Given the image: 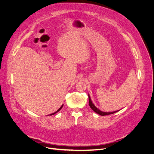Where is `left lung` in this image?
I'll list each match as a JSON object with an SVG mask.
<instances>
[{
	"mask_svg": "<svg viewBox=\"0 0 154 154\" xmlns=\"http://www.w3.org/2000/svg\"><path fill=\"white\" fill-rule=\"evenodd\" d=\"M88 98H89V105H90V107H91V109L94 111L96 113L102 116H107V115H110V114H114L116 112H118L119 110H117V111H114V112H102L100 110H99L98 109H97L92 103L91 100V98H90V95L88 94Z\"/></svg>",
	"mask_w": 154,
	"mask_h": 154,
	"instance_id": "8db88e82",
	"label": "left lung"
}]
</instances>
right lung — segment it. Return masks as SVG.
<instances>
[{"instance_id":"1","label":"right lung","mask_w":154,"mask_h":154,"mask_svg":"<svg viewBox=\"0 0 154 154\" xmlns=\"http://www.w3.org/2000/svg\"><path fill=\"white\" fill-rule=\"evenodd\" d=\"M63 107V105H62V106L60 107V109H58V110L57 112H54V113H53V114H50V116H52V115H54V114H56V113H57V112H59V111H60V110L62 109V107Z\"/></svg>"}]
</instances>
